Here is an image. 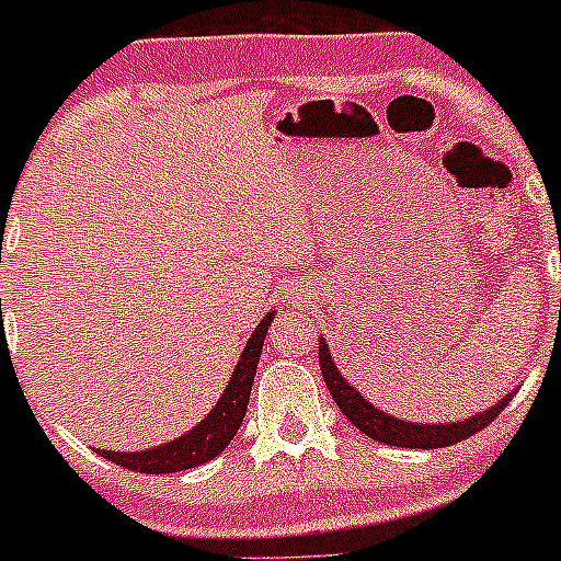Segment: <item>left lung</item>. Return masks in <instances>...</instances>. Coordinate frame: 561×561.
<instances>
[{"mask_svg":"<svg viewBox=\"0 0 561 561\" xmlns=\"http://www.w3.org/2000/svg\"><path fill=\"white\" fill-rule=\"evenodd\" d=\"M320 371L328 390H331L333 401H336L339 412H342L355 428H360L366 437L377 439V443L396 445V448L432 450V448H445V445L461 443V439L472 437V434H478L480 428L489 426V423L494 421L507 404H511L513 393H516V390H513V393H505L500 401H494L489 410L478 412V415L472 417H463V421H456V423H412L377 410V407L371 404L360 390L350 386V382L344 380L342 371L336 369V364H333L325 336L320 339Z\"/></svg>","mask_w":561,"mask_h":561,"instance_id":"obj_1","label":"left lung"}]
</instances>
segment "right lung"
Wrapping results in <instances>:
<instances>
[{"label": "right lung", "mask_w": 561, "mask_h": 561, "mask_svg": "<svg viewBox=\"0 0 561 561\" xmlns=\"http://www.w3.org/2000/svg\"><path fill=\"white\" fill-rule=\"evenodd\" d=\"M274 314L276 312L271 309V312L260 320V325L254 328L244 353L239 355V364H236L233 375H230L228 388L222 390L217 404L211 407V412H208L197 426H192L190 432L171 439V443L157 445V448L98 450V454L107 458V461L133 469V472H146V474L184 472V469L201 467V463L217 458L225 448H228L230 439L236 437V432H239L241 421H244L247 415L254 371H257L260 353H263V339L265 333H268V325L271 320H274Z\"/></svg>", "instance_id": "right-lung-1"}]
</instances>
